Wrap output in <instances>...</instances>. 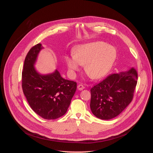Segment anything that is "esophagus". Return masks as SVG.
<instances>
[{
    "mask_svg": "<svg viewBox=\"0 0 153 153\" xmlns=\"http://www.w3.org/2000/svg\"><path fill=\"white\" fill-rule=\"evenodd\" d=\"M77 89L79 91H82V90H83L84 89V86L83 85H82V84H79L77 85Z\"/></svg>",
    "mask_w": 153,
    "mask_h": 153,
    "instance_id": "1",
    "label": "esophagus"
}]
</instances>
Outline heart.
Wrapping results in <instances>:
<instances>
[{
	"mask_svg": "<svg viewBox=\"0 0 153 153\" xmlns=\"http://www.w3.org/2000/svg\"><path fill=\"white\" fill-rule=\"evenodd\" d=\"M71 56H66V62L71 73L84 65L85 73L94 79L105 76L116 59L115 48L103 42H96L76 47Z\"/></svg>",
	"mask_w": 153,
	"mask_h": 153,
	"instance_id": "heart-1",
	"label": "heart"
}]
</instances>
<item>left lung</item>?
Instances as JSON below:
<instances>
[{
  "instance_id": "obj_1",
  "label": "left lung",
  "mask_w": 153,
  "mask_h": 153,
  "mask_svg": "<svg viewBox=\"0 0 153 153\" xmlns=\"http://www.w3.org/2000/svg\"><path fill=\"white\" fill-rule=\"evenodd\" d=\"M138 72L132 68L125 72L111 74L91 89L92 114L102 120L118 116L132 101Z\"/></svg>"
}]
</instances>
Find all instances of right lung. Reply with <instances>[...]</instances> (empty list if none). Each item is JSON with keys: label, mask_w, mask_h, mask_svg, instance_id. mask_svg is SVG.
<instances>
[{"label": "right lung", "mask_w": 153, "mask_h": 153, "mask_svg": "<svg viewBox=\"0 0 153 153\" xmlns=\"http://www.w3.org/2000/svg\"><path fill=\"white\" fill-rule=\"evenodd\" d=\"M42 48L39 43L28 52L22 71V87L32 110L44 119L54 120L66 113L77 83L63 79L57 70L48 75L38 73L33 65Z\"/></svg>", "instance_id": "1"}]
</instances>
